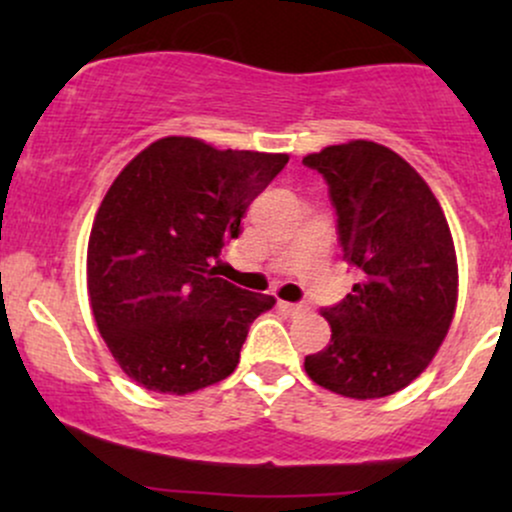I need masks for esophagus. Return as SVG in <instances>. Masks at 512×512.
<instances>
[{
	"label": "esophagus",
	"instance_id": "1",
	"mask_svg": "<svg viewBox=\"0 0 512 512\" xmlns=\"http://www.w3.org/2000/svg\"><path fill=\"white\" fill-rule=\"evenodd\" d=\"M279 310H284L286 315H298V313H303L305 305H301V303H286V301H279Z\"/></svg>",
	"mask_w": 512,
	"mask_h": 512
}]
</instances>
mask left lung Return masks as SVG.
Instances as JSON below:
<instances>
[{"mask_svg":"<svg viewBox=\"0 0 512 512\" xmlns=\"http://www.w3.org/2000/svg\"><path fill=\"white\" fill-rule=\"evenodd\" d=\"M327 182L354 291L322 308L332 339L305 356L317 385L354 399L395 395L419 378L450 330L457 260L438 199L414 168L375 142L303 158Z\"/></svg>","mask_w":512,"mask_h":512,"instance_id":"obj_1","label":"left lung"}]
</instances>
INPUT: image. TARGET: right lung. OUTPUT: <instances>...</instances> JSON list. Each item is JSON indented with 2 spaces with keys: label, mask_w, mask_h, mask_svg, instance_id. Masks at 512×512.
<instances>
[{
  "label": "right lung",
  "mask_w": 512,
  "mask_h": 512,
  "mask_svg": "<svg viewBox=\"0 0 512 512\" xmlns=\"http://www.w3.org/2000/svg\"><path fill=\"white\" fill-rule=\"evenodd\" d=\"M286 163L166 137L110 185L88 238V296L110 354L146 390L187 395L236 370L274 298L238 289L214 264Z\"/></svg>",
  "instance_id": "right-lung-1"
}]
</instances>
